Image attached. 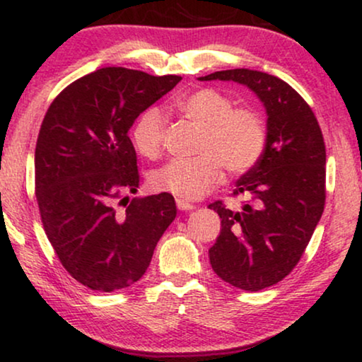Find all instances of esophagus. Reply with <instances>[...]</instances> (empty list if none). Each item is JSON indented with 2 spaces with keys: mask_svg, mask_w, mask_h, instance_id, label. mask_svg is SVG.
Instances as JSON below:
<instances>
[{
  "mask_svg": "<svg viewBox=\"0 0 362 362\" xmlns=\"http://www.w3.org/2000/svg\"><path fill=\"white\" fill-rule=\"evenodd\" d=\"M176 206L180 211H192L196 207L194 204H191V202H187L185 199H176Z\"/></svg>",
  "mask_w": 362,
  "mask_h": 362,
  "instance_id": "obj_1",
  "label": "esophagus"
}]
</instances>
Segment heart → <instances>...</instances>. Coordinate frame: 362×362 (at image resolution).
<instances>
[{"label":"heart","instance_id":"b5f03b06","mask_svg":"<svg viewBox=\"0 0 362 362\" xmlns=\"http://www.w3.org/2000/svg\"><path fill=\"white\" fill-rule=\"evenodd\" d=\"M177 108L202 128L196 158L173 160L151 171L148 185L180 199H199L219 185L222 168L232 176L249 173L267 146V123L252 108H235L230 97L216 88H199L177 100ZM166 118L160 110L143 112L132 130V143L143 158L156 160L165 148Z\"/></svg>","mask_w":362,"mask_h":362}]
</instances>
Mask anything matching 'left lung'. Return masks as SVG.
I'll use <instances>...</instances> for the list:
<instances>
[{
  "label": "left lung",
  "mask_w": 362,
  "mask_h": 362,
  "mask_svg": "<svg viewBox=\"0 0 362 362\" xmlns=\"http://www.w3.org/2000/svg\"><path fill=\"white\" fill-rule=\"evenodd\" d=\"M250 87L267 108V146L260 161L237 181L232 196L247 194L240 211L209 204L222 230L209 249L212 270L237 288L259 291L284 280L298 264L326 201V148L305 98L270 74L230 69L201 81Z\"/></svg>",
  "instance_id": "obj_1"
}]
</instances>
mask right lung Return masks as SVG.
I'll return each mask as SVG.
<instances>
[{
  "label": "right lung",
  "instance_id": "obj_1",
  "mask_svg": "<svg viewBox=\"0 0 362 362\" xmlns=\"http://www.w3.org/2000/svg\"><path fill=\"white\" fill-rule=\"evenodd\" d=\"M180 76L103 67L64 88L44 115L34 155L42 227L59 262L90 290L135 284L176 217L170 192L143 199L133 122Z\"/></svg>",
  "mask_w": 362,
  "mask_h": 362
}]
</instances>
